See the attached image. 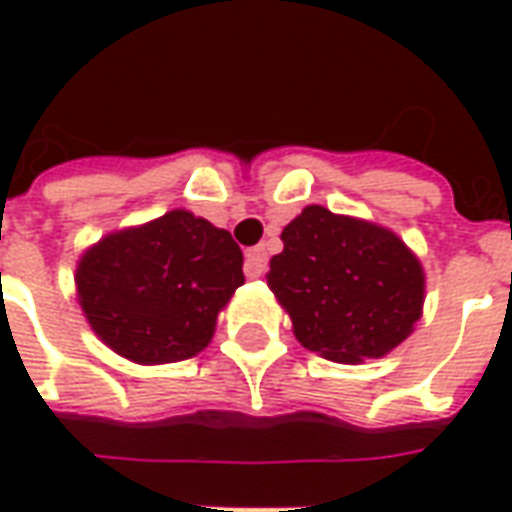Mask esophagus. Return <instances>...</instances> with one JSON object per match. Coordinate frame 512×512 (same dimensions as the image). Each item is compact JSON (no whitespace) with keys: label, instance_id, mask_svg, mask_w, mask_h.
I'll list each match as a JSON object with an SVG mask.
<instances>
[{"label":"esophagus","instance_id":"obj_1","mask_svg":"<svg viewBox=\"0 0 512 512\" xmlns=\"http://www.w3.org/2000/svg\"><path fill=\"white\" fill-rule=\"evenodd\" d=\"M268 266V252L266 246H255L246 252V277H260Z\"/></svg>","mask_w":512,"mask_h":512}]
</instances>
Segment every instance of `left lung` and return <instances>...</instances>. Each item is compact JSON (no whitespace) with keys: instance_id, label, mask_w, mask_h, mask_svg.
<instances>
[{"instance_id":"obj_1","label":"left lung","mask_w":512,"mask_h":512,"mask_svg":"<svg viewBox=\"0 0 512 512\" xmlns=\"http://www.w3.org/2000/svg\"><path fill=\"white\" fill-rule=\"evenodd\" d=\"M282 244L266 279L304 348L359 365L414 332L425 271L389 227L307 205L282 230Z\"/></svg>"}]
</instances>
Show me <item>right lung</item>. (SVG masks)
Returning a JSON list of instances; mask_svg holds the SVG:
<instances>
[{
	"mask_svg": "<svg viewBox=\"0 0 512 512\" xmlns=\"http://www.w3.org/2000/svg\"><path fill=\"white\" fill-rule=\"evenodd\" d=\"M90 329L136 365L183 362L208 348L216 318L244 285L233 235L175 208L104 235L76 263Z\"/></svg>",
	"mask_w": 512,
	"mask_h": 512,
	"instance_id": "add662e5",
	"label": "right lung"
}]
</instances>
